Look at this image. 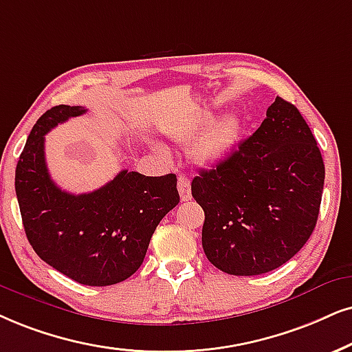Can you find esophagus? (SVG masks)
<instances>
[{"label": "esophagus", "instance_id": "34e87169", "mask_svg": "<svg viewBox=\"0 0 352 352\" xmlns=\"http://www.w3.org/2000/svg\"><path fill=\"white\" fill-rule=\"evenodd\" d=\"M177 188H179L182 201H190L191 199V184H190L188 177L180 175L179 182H177Z\"/></svg>", "mask_w": 352, "mask_h": 352}]
</instances>
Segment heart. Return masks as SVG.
I'll use <instances>...</instances> for the list:
<instances>
[{
    "instance_id": "1",
    "label": "heart",
    "mask_w": 352,
    "mask_h": 352,
    "mask_svg": "<svg viewBox=\"0 0 352 352\" xmlns=\"http://www.w3.org/2000/svg\"><path fill=\"white\" fill-rule=\"evenodd\" d=\"M240 131L242 126L237 115H224L216 122H212L211 115H203L173 128L170 136L182 146L195 144L193 157L199 166L214 167L234 153Z\"/></svg>"
}]
</instances>
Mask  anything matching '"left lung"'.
<instances>
[{"label":"left lung","instance_id":"8db88e82","mask_svg":"<svg viewBox=\"0 0 352 352\" xmlns=\"http://www.w3.org/2000/svg\"><path fill=\"white\" fill-rule=\"evenodd\" d=\"M324 166L296 105L276 97L237 151L191 182L204 211L203 250L228 274L255 276L286 263L318 219Z\"/></svg>","mask_w":352,"mask_h":352}]
</instances>
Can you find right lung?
Returning a JSON list of instances; mask_svg holds the SVG:
<instances>
[{
  "label": "right lung",
  "instance_id": "1",
  "mask_svg": "<svg viewBox=\"0 0 352 352\" xmlns=\"http://www.w3.org/2000/svg\"><path fill=\"white\" fill-rule=\"evenodd\" d=\"M86 112L56 105L34 124L16 167V195L25 235L45 263L84 286H110L143 263L162 217L179 204L177 177L122 170L91 193L58 188L45 162V135Z\"/></svg>",
  "mask_w": 352,
  "mask_h": 352
}]
</instances>
